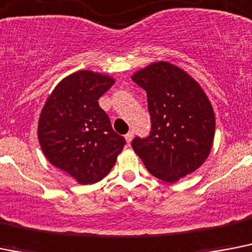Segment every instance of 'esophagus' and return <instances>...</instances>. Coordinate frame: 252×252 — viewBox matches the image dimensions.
Masks as SVG:
<instances>
[{"label":"esophagus","mask_w":252,"mask_h":252,"mask_svg":"<svg viewBox=\"0 0 252 252\" xmlns=\"http://www.w3.org/2000/svg\"><path fill=\"white\" fill-rule=\"evenodd\" d=\"M133 134H134V133H133V130H130V132H128L126 134V144L129 145L130 144V141H132V138H133Z\"/></svg>","instance_id":"1"}]
</instances>
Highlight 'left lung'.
<instances>
[{
  "instance_id": "8db88e82",
  "label": "left lung",
  "mask_w": 252,
  "mask_h": 252,
  "mask_svg": "<svg viewBox=\"0 0 252 252\" xmlns=\"http://www.w3.org/2000/svg\"><path fill=\"white\" fill-rule=\"evenodd\" d=\"M132 80L147 93L150 136L132 142L147 171L165 183L197 171L214 145L216 123L207 94L186 71L165 61L141 68Z\"/></svg>"
}]
</instances>
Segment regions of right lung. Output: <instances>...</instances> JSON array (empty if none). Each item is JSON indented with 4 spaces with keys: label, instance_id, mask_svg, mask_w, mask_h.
Returning <instances> with one entry per match:
<instances>
[{
    "label": "right lung",
    "instance_id": "1",
    "mask_svg": "<svg viewBox=\"0 0 252 252\" xmlns=\"http://www.w3.org/2000/svg\"><path fill=\"white\" fill-rule=\"evenodd\" d=\"M114 83L112 76L81 69L61 80L41 110L37 137L42 153L81 185L108 175L126 145L98 103Z\"/></svg>",
    "mask_w": 252,
    "mask_h": 252
}]
</instances>
